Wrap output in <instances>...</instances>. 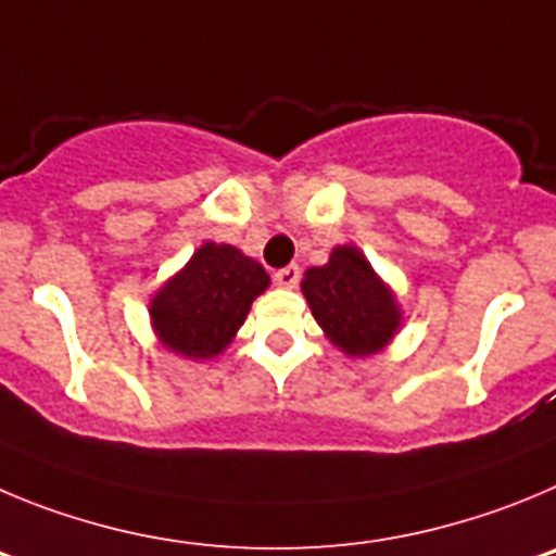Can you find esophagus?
Masks as SVG:
<instances>
[{
    "label": "esophagus",
    "mask_w": 556,
    "mask_h": 556,
    "mask_svg": "<svg viewBox=\"0 0 556 556\" xmlns=\"http://www.w3.org/2000/svg\"><path fill=\"white\" fill-rule=\"evenodd\" d=\"M299 277H302L299 266H285L279 268V271H274V282H277L279 288H296Z\"/></svg>",
    "instance_id": "obj_1"
}]
</instances>
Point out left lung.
<instances>
[{
  "label": "left lung",
  "mask_w": 556,
  "mask_h": 556,
  "mask_svg": "<svg viewBox=\"0 0 556 556\" xmlns=\"http://www.w3.org/2000/svg\"><path fill=\"white\" fill-rule=\"evenodd\" d=\"M302 290L315 321L352 357L379 352L396 332V302L354 247H338L327 266L309 268Z\"/></svg>",
  "instance_id": "8db88e82"
}]
</instances>
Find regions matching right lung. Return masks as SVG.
Masks as SVG:
<instances>
[{
  "label": "right lung",
  "instance_id": "right-lung-1",
  "mask_svg": "<svg viewBox=\"0 0 556 556\" xmlns=\"http://www.w3.org/2000/svg\"><path fill=\"white\" fill-rule=\"evenodd\" d=\"M266 288L268 274L260 263L227 243H204L185 271L154 296V329L172 352L216 357Z\"/></svg>",
  "mask_w": 556,
  "mask_h": 556
}]
</instances>
